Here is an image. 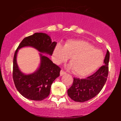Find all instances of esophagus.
<instances>
[{
	"mask_svg": "<svg viewBox=\"0 0 121 121\" xmlns=\"http://www.w3.org/2000/svg\"><path fill=\"white\" fill-rule=\"evenodd\" d=\"M65 74H66V72H65L64 71V70H61V71H60V76H63V75H64Z\"/></svg>",
	"mask_w": 121,
	"mask_h": 121,
	"instance_id": "esophagus-1",
	"label": "esophagus"
}]
</instances>
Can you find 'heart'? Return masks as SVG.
Segmentation results:
<instances>
[{
	"mask_svg": "<svg viewBox=\"0 0 121 121\" xmlns=\"http://www.w3.org/2000/svg\"><path fill=\"white\" fill-rule=\"evenodd\" d=\"M69 69L74 70V74L86 76L91 74L100 66L103 61V54L89 43L82 40H68L63 46L57 44L53 53L56 64L65 62L70 58Z\"/></svg>",
	"mask_w": 121,
	"mask_h": 121,
	"instance_id": "1",
	"label": "heart"
}]
</instances>
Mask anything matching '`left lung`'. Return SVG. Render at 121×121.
I'll use <instances>...</instances> for the list:
<instances>
[{
  "label": "left lung",
  "instance_id": "left-lung-1",
  "mask_svg": "<svg viewBox=\"0 0 121 121\" xmlns=\"http://www.w3.org/2000/svg\"><path fill=\"white\" fill-rule=\"evenodd\" d=\"M109 58V52L107 51L104 65L94 74L85 79L74 78L73 84L68 90V95L72 99L76 102H85L100 92L108 78Z\"/></svg>",
  "mask_w": 121,
  "mask_h": 121
}]
</instances>
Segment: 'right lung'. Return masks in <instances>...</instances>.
I'll list each match as a JSON object with an SVG mask.
<instances>
[{
	"label": "right lung",
	"instance_id": "right-lung-1",
	"mask_svg": "<svg viewBox=\"0 0 121 121\" xmlns=\"http://www.w3.org/2000/svg\"><path fill=\"white\" fill-rule=\"evenodd\" d=\"M57 43L52 42L49 35L44 33H35L22 41L15 51L13 60V80L20 93L30 100L42 101L48 97L51 87L55 79L59 77L61 69L53 63L45 53L52 56ZM26 46H30L40 52V65L37 70L30 74H25L19 69L17 64L18 51Z\"/></svg>",
	"mask_w": 121,
	"mask_h": 121
}]
</instances>
